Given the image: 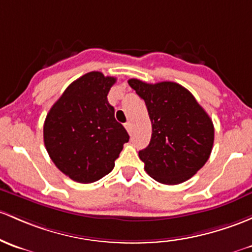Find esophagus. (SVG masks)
<instances>
[{
  "label": "esophagus",
  "mask_w": 252,
  "mask_h": 252,
  "mask_svg": "<svg viewBox=\"0 0 252 252\" xmlns=\"http://www.w3.org/2000/svg\"><path fill=\"white\" fill-rule=\"evenodd\" d=\"M124 126H126V129L128 130L129 134H131V129H133V124L130 123V122H126V124H124Z\"/></svg>",
  "instance_id": "obj_1"
}]
</instances>
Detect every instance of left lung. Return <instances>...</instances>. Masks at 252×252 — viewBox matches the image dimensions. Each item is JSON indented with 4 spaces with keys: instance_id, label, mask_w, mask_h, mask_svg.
<instances>
[{
    "instance_id": "1",
    "label": "left lung",
    "mask_w": 252,
    "mask_h": 252,
    "mask_svg": "<svg viewBox=\"0 0 252 252\" xmlns=\"http://www.w3.org/2000/svg\"><path fill=\"white\" fill-rule=\"evenodd\" d=\"M129 86L145 100L152 136L139 152L156 181L177 185L190 179L210 157L214 124L195 97L175 82L150 84L131 78Z\"/></svg>"
}]
</instances>
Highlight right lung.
<instances>
[{
    "instance_id": "right-lung-1",
    "label": "right lung",
    "mask_w": 252,
    "mask_h": 252,
    "mask_svg": "<svg viewBox=\"0 0 252 252\" xmlns=\"http://www.w3.org/2000/svg\"><path fill=\"white\" fill-rule=\"evenodd\" d=\"M115 83V77L97 71L86 73L65 89L47 115L44 146L57 168L73 181L91 184L111 173L129 141L107 101Z\"/></svg>"
}]
</instances>
